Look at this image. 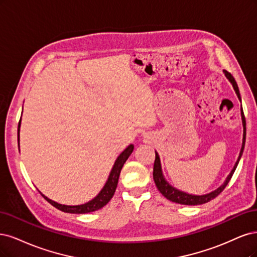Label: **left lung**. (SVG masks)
I'll use <instances>...</instances> for the list:
<instances>
[{
    "mask_svg": "<svg viewBox=\"0 0 257 257\" xmlns=\"http://www.w3.org/2000/svg\"><path fill=\"white\" fill-rule=\"evenodd\" d=\"M225 73L226 78L230 81V83L233 84V87L235 89V92L239 98V100H241V97H240V93H239V88L237 85V82L235 81L234 77L231 76V74L226 71V70H223ZM241 117H242V123H243V139H242V146H241V151H240L239 157H238V160L235 163V167L234 169L231 170V172L229 173V175L227 176L225 183L223 184L220 188H218L217 190H214L213 192L208 193V194H205V195H192V194H188L185 193L183 191H179V190L173 188L172 186H170L165 179L163 178L162 175V171H161V163H160V159H159V156L158 154L156 153V159H155V163H154V172H153V176H154V180H155V184L158 188V190L160 191V193L164 196L167 197L168 200L174 202V203H178V204H183V205H201V204H205L207 202H209L211 200H213L214 197H217L224 188L227 186V184L229 183V180L233 176V174L237 168V165L239 163L240 158H241V155L243 153V148H244V144H245V117H244V114H243V110L241 107Z\"/></svg>",
    "mask_w": 257,
    "mask_h": 257,
    "instance_id": "left-lung-1",
    "label": "left lung"
}]
</instances>
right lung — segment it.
Here are the masks:
<instances>
[{
    "mask_svg": "<svg viewBox=\"0 0 257 257\" xmlns=\"http://www.w3.org/2000/svg\"><path fill=\"white\" fill-rule=\"evenodd\" d=\"M19 128H20V121H19V125H18V145H19ZM132 152H134V145L131 144L118 156V158L116 159V161H115L110 176H109V178H107L106 184L104 185V187L100 191V193H99L94 198V200H92L86 204L78 205V206L62 205V204H59V203H55V202L51 201L50 198L46 197L44 194H41V195H43L52 206H54L55 208L60 209L64 212L86 213V212H92V211L100 209V208H102L104 205L109 203L111 198L113 197V195L115 193V190H116V187H117L118 177H119V174H120L122 165H123V163L126 162V160L129 158V156L131 155Z\"/></svg>",
    "mask_w": 257,
    "mask_h": 257,
    "instance_id": "right-lung-1",
    "label": "right lung"
}]
</instances>
